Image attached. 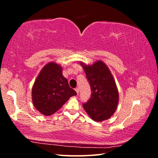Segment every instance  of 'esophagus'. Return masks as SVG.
<instances>
[{
	"label": "esophagus",
	"instance_id": "1",
	"mask_svg": "<svg viewBox=\"0 0 158 158\" xmlns=\"http://www.w3.org/2000/svg\"><path fill=\"white\" fill-rule=\"evenodd\" d=\"M75 89L76 92H77V94H79V87H77V88H76Z\"/></svg>",
	"mask_w": 158,
	"mask_h": 158
}]
</instances>
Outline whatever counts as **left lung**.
<instances>
[{
	"label": "left lung",
	"mask_w": 158,
	"mask_h": 158,
	"mask_svg": "<svg viewBox=\"0 0 158 158\" xmlns=\"http://www.w3.org/2000/svg\"><path fill=\"white\" fill-rule=\"evenodd\" d=\"M82 66L92 91L88 102L83 103V108L93 120L102 122L109 119L115 111L119 100L111 73L101 61L92 66Z\"/></svg>",
	"instance_id": "8db88e82"
}]
</instances>
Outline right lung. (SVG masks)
Returning <instances> with one entry per match:
<instances>
[{
  "instance_id": "obj_1",
  "label": "right lung",
  "mask_w": 158,
  "mask_h": 158,
  "mask_svg": "<svg viewBox=\"0 0 158 158\" xmlns=\"http://www.w3.org/2000/svg\"><path fill=\"white\" fill-rule=\"evenodd\" d=\"M77 95L62 75L61 66L54 62L45 66L36 78L32 91L36 109L45 115H51L64 105L70 97Z\"/></svg>"
}]
</instances>
